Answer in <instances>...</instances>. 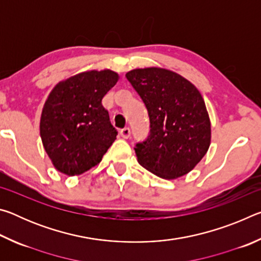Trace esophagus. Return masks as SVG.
Segmentation results:
<instances>
[{"label":"esophagus","instance_id":"obj_1","mask_svg":"<svg viewBox=\"0 0 261 261\" xmlns=\"http://www.w3.org/2000/svg\"><path fill=\"white\" fill-rule=\"evenodd\" d=\"M120 135H121L122 138L127 139V138H130V136H131V131H130L129 127H124V129H122V130L120 131Z\"/></svg>","mask_w":261,"mask_h":261}]
</instances>
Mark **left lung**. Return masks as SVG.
<instances>
[{"label": "left lung", "mask_w": 261, "mask_h": 261, "mask_svg": "<svg viewBox=\"0 0 261 261\" xmlns=\"http://www.w3.org/2000/svg\"><path fill=\"white\" fill-rule=\"evenodd\" d=\"M125 77L149 117L147 138L135 147L138 162L166 179L188 174L204 158L211 143V122L199 91L166 69H136Z\"/></svg>", "instance_id": "8db88e82"}]
</instances>
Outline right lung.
Returning <instances> with one entry per match:
<instances>
[{
    "label": "right lung",
    "instance_id": "obj_1",
    "mask_svg": "<svg viewBox=\"0 0 261 261\" xmlns=\"http://www.w3.org/2000/svg\"><path fill=\"white\" fill-rule=\"evenodd\" d=\"M118 81L112 70L88 71L54 87L45 102L40 136L57 170L79 175L98 165L116 139L103 96Z\"/></svg>",
    "mask_w": 261,
    "mask_h": 261
}]
</instances>
